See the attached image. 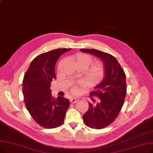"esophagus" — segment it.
Listing matches in <instances>:
<instances>
[{
	"label": "esophagus",
	"instance_id": "1",
	"mask_svg": "<svg viewBox=\"0 0 153 153\" xmlns=\"http://www.w3.org/2000/svg\"><path fill=\"white\" fill-rule=\"evenodd\" d=\"M77 101H78V99L75 98V97H72V98H71V99H70V102H71V104H74V103H76V102H77Z\"/></svg>",
	"mask_w": 153,
	"mask_h": 153
}]
</instances>
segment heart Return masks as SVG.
<instances>
[{
  "instance_id": "1",
  "label": "heart",
  "mask_w": 153,
  "mask_h": 153,
  "mask_svg": "<svg viewBox=\"0 0 153 153\" xmlns=\"http://www.w3.org/2000/svg\"><path fill=\"white\" fill-rule=\"evenodd\" d=\"M92 57L85 53H79L75 57V62L77 65H84L86 68H88L92 64ZM104 66L101 62L94 63L90 67L88 72V77L90 80L97 81L104 76ZM72 91L73 92L77 93L79 91V88L77 86H74Z\"/></svg>"
}]
</instances>
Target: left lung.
Here are the masks:
<instances>
[{
    "label": "left lung",
    "instance_id": "8db88e82",
    "mask_svg": "<svg viewBox=\"0 0 153 153\" xmlns=\"http://www.w3.org/2000/svg\"><path fill=\"white\" fill-rule=\"evenodd\" d=\"M100 58L105 67V77L91 92L90 96H97L98 101L89 103V109L83 115L84 124L89 128L103 129L110 125L117 117L126 95V74L116 57L108 53L96 49H81Z\"/></svg>",
    "mask_w": 153,
    "mask_h": 153
}]
</instances>
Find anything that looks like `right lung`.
Wrapping results in <instances>:
<instances>
[{"instance_id":"right-lung-1","label":"right lung","mask_w":153,"mask_h":153,"mask_svg":"<svg viewBox=\"0 0 153 153\" xmlns=\"http://www.w3.org/2000/svg\"><path fill=\"white\" fill-rule=\"evenodd\" d=\"M71 49H57L37 56L31 62L22 82L24 101L33 119L42 127L52 129L63 124L69 99H54L50 89L56 79L55 65L57 59Z\"/></svg>"}]
</instances>
